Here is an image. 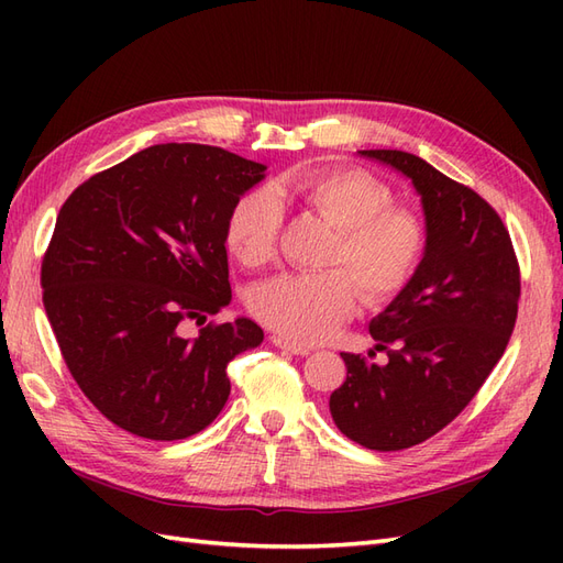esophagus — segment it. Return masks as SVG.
Here are the masks:
<instances>
[{
    "label": "esophagus",
    "mask_w": 563,
    "mask_h": 563,
    "mask_svg": "<svg viewBox=\"0 0 563 563\" xmlns=\"http://www.w3.org/2000/svg\"><path fill=\"white\" fill-rule=\"evenodd\" d=\"M269 340H272V345H275V347H279V350H286V352H291V354H300V356L310 354V347L298 345V343H291V340L284 338V335H272Z\"/></svg>",
    "instance_id": "esophagus-1"
}]
</instances>
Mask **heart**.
I'll return each mask as SVG.
<instances>
[{
    "instance_id": "1",
    "label": "heart",
    "mask_w": 563,
    "mask_h": 563,
    "mask_svg": "<svg viewBox=\"0 0 563 563\" xmlns=\"http://www.w3.org/2000/svg\"><path fill=\"white\" fill-rule=\"evenodd\" d=\"M298 201L335 228L319 275H282L251 294V310L265 327L296 343H319L345 323L360 302L371 308L395 300L411 284L428 249L424 220L395 207L389 187L364 168H314L279 178L234 201L225 244L244 267L275 258L282 201ZM361 291L356 292L355 288Z\"/></svg>"
}]
</instances>
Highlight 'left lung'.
<instances>
[{
	"instance_id": "1",
	"label": "left lung",
	"mask_w": 563,
	"mask_h": 563,
	"mask_svg": "<svg viewBox=\"0 0 563 563\" xmlns=\"http://www.w3.org/2000/svg\"><path fill=\"white\" fill-rule=\"evenodd\" d=\"M413 183L428 249L404 291L371 319L378 366L343 352L347 378L329 401L333 422L371 451H401L463 411L500 362L519 310V263L490 203L401 150H360Z\"/></svg>"
}]
</instances>
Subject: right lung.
<instances>
[{"label": "right lung", "instance_id": "right-lung-1", "mask_svg": "<svg viewBox=\"0 0 563 563\" xmlns=\"http://www.w3.org/2000/svg\"><path fill=\"white\" fill-rule=\"evenodd\" d=\"M255 164L166 143L91 176L65 199L42 261L44 310L79 389L117 428L155 441L201 432L230 397L228 364L263 343L230 305L228 216Z\"/></svg>", "mask_w": 563, "mask_h": 563}]
</instances>
